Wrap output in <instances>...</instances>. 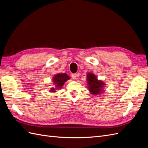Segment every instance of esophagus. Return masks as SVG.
Listing matches in <instances>:
<instances>
[{
	"mask_svg": "<svg viewBox=\"0 0 148 148\" xmlns=\"http://www.w3.org/2000/svg\"><path fill=\"white\" fill-rule=\"evenodd\" d=\"M71 77H72V78L75 80H77L78 79V75L77 74H72L71 75Z\"/></svg>",
	"mask_w": 148,
	"mask_h": 148,
	"instance_id": "1",
	"label": "esophagus"
}]
</instances>
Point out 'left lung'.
I'll list each match as a JSON object with an SVG mask.
<instances>
[{
	"mask_svg": "<svg viewBox=\"0 0 148 148\" xmlns=\"http://www.w3.org/2000/svg\"><path fill=\"white\" fill-rule=\"evenodd\" d=\"M88 82V89L91 95L94 96L101 95L104 92L106 83L102 80L98 79L96 76L92 73H88L86 75Z\"/></svg>",
	"mask_w": 148,
	"mask_h": 148,
	"instance_id": "1",
	"label": "left lung"
}]
</instances>
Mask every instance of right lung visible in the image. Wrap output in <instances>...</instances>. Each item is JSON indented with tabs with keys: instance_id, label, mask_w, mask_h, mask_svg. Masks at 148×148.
I'll return each instance as SVG.
<instances>
[{
	"instance_id": "obj_1",
	"label": "right lung",
	"mask_w": 148,
	"mask_h": 148,
	"mask_svg": "<svg viewBox=\"0 0 148 148\" xmlns=\"http://www.w3.org/2000/svg\"><path fill=\"white\" fill-rule=\"evenodd\" d=\"M69 79H70V77L65 73H59L54 75V77L52 78V84L54 85V87H52L49 90V92H56L57 90H60L65 83Z\"/></svg>"
}]
</instances>
